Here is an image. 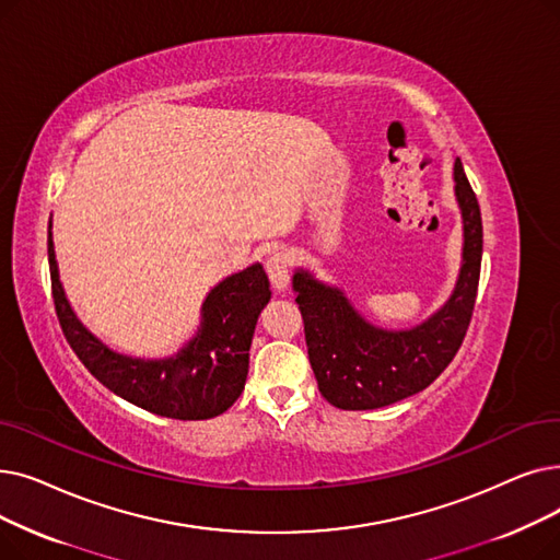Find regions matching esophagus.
<instances>
[{
	"label": "esophagus",
	"mask_w": 560,
	"mask_h": 560,
	"mask_svg": "<svg viewBox=\"0 0 560 560\" xmlns=\"http://www.w3.org/2000/svg\"><path fill=\"white\" fill-rule=\"evenodd\" d=\"M266 273H269L273 287L282 291L289 284V257L284 253H273L266 259Z\"/></svg>",
	"instance_id": "1"
}]
</instances>
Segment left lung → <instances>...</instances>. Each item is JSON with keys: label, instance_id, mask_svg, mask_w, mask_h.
I'll use <instances>...</instances> for the list:
<instances>
[{"label": "left lung", "instance_id": "obj_1", "mask_svg": "<svg viewBox=\"0 0 560 560\" xmlns=\"http://www.w3.org/2000/svg\"><path fill=\"white\" fill-rule=\"evenodd\" d=\"M463 211V266L454 294L429 322L410 330L371 326L337 287L294 273L296 303L318 392L339 410H376L429 387L456 358L471 322L483 255V223L476 194L454 164Z\"/></svg>", "mask_w": 560, "mask_h": 560}]
</instances>
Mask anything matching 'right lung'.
Instances as JSON below:
<instances>
[{
  "label": "right lung",
  "mask_w": 560,
  "mask_h": 560,
  "mask_svg": "<svg viewBox=\"0 0 560 560\" xmlns=\"http://www.w3.org/2000/svg\"><path fill=\"white\" fill-rule=\"evenodd\" d=\"M47 255L61 330L70 349L104 387L148 412L184 421L217 417L244 392L257 316L271 299L261 264L248 266L209 291L200 330L177 355L139 360L114 353L74 316L59 280L51 232Z\"/></svg>",
  "instance_id": "right-lung-1"
}]
</instances>
